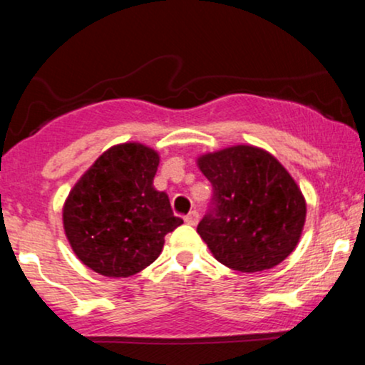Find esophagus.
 <instances>
[{
  "label": "esophagus",
  "mask_w": 365,
  "mask_h": 365,
  "mask_svg": "<svg viewBox=\"0 0 365 365\" xmlns=\"http://www.w3.org/2000/svg\"><path fill=\"white\" fill-rule=\"evenodd\" d=\"M185 223L190 225V226H195L199 223V212L197 211H190L188 215L185 216Z\"/></svg>",
  "instance_id": "1"
}]
</instances>
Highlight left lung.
<instances>
[{
    "instance_id": "8db88e82",
    "label": "left lung",
    "mask_w": 365,
    "mask_h": 365,
    "mask_svg": "<svg viewBox=\"0 0 365 365\" xmlns=\"http://www.w3.org/2000/svg\"><path fill=\"white\" fill-rule=\"evenodd\" d=\"M197 166L215 190V209L202 217L197 233L216 261L242 273H257L278 266L295 250L307 204L273 154L237 144L200 154Z\"/></svg>"
}]
</instances>
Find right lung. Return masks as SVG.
Segmentation results:
<instances>
[{
	"mask_svg": "<svg viewBox=\"0 0 365 365\" xmlns=\"http://www.w3.org/2000/svg\"><path fill=\"white\" fill-rule=\"evenodd\" d=\"M159 153L116 144L96 159L63 204V230L78 261L108 278L140 273L161 254L166 233L183 223L153 185Z\"/></svg>",
	"mask_w": 365,
	"mask_h": 365,
	"instance_id": "1",
	"label": "right lung"
}]
</instances>
